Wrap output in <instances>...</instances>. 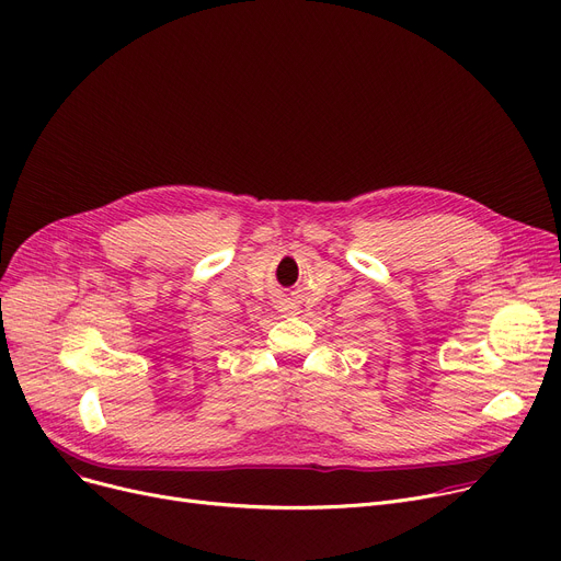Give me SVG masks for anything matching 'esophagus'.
<instances>
[{"instance_id": "34e87169", "label": "esophagus", "mask_w": 561, "mask_h": 561, "mask_svg": "<svg viewBox=\"0 0 561 561\" xmlns=\"http://www.w3.org/2000/svg\"><path fill=\"white\" fill-rule=\"evenodd\" d=\"M279 311H284V313H298V302L296 300H290V298H286V300H282L279 302Z\"/></svg>"}]
</instances>
